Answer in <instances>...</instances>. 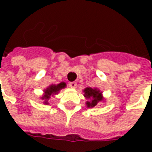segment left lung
Segmentation results:
<instances>
[{"label": "left lung", "instance_id": "left-lung-1", "mask_svg": "<svg viewBox=\"0 0 152 152\" xmlns=\"http://www.w3.org/2000/svg\"><path fill=\"white\" fill-rule=\"evenodd\" d=\"M66 87V84L64 82H61L58 85H51L50 86H49L46 89L44 90V94L43 97H42V99H45V104H48V99H50V96L53 95V94H56L58 93L60 89H63Z\"/></svg>", "mask_w": 152, "mask_h": 152}]
</instances>
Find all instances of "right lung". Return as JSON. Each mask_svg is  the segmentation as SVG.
<instances>
[{
    "label": "right lung",
    "mask_w": 152,
    "mask_h": 152,
    "mask_svg": "<svg viewBox=\"0 0 152 152\" xmlns=\"http://www.w3.org/2000/svg\"><path fill=\"white\" fill-rule=\"evenodd\" d=\"M85 94L84 96L86 99H91L90 102H87L86 104L89 107H94L97 106L100 101L102 100V93H100V90L97 88H91V87H87L84 89Z\"/></svg>",
    "instance_id": "obj_1"
}]
</instances>
